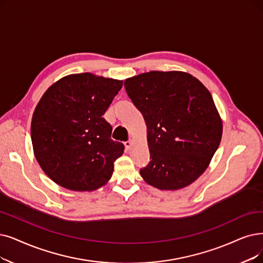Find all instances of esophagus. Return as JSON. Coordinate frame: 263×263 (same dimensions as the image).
Listing matches in <instances>:
<instances>
[{"instance_id": "34e87169", "label": "esophagus", "mask_w": 263, "mask_h": 263, "mask_svg": "<svg viewBox=\"0 0 263 263\" xmlns=\"http://www.w3.org/2000/svg\"><path fill=\"white\" fill-rule=\"evenodd\" d=\"M132 144H133V142L130 141V140H127V141H125L124 142V145H125V149L126 150H130V148H132Z\"/></svg>"}]
</instances>
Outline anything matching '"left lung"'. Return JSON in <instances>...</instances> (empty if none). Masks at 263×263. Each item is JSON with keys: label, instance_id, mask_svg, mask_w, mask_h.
Returning <instances> with one entry per match:
<instances>
[{"label": "left lung", "instance_id": "1", "mask_svg": "<svg viewBox=\"0 0 263 263\" xmlns=\"http://www.w3.org/2000/svg\"><path fill=\"white\" fill-rule=\"evenodd\" d=\"M133 103L148 128L151 161L140 175L160 190L195 181L221 141L222 122L211 92L179 71H151L125 80Z\"/></svg>", "mask_w": 263, "mask_h": 263}]
</instances>
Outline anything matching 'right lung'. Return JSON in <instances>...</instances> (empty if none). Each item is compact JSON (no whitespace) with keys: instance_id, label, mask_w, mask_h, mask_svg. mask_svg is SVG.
<instances>
[{"instance_id":"add662e5","label":"right lung","mask_w":263,"mask_h":263,"mask_svg":"<svg viewBox=\"0 0 263 263\" xmlns=\"http://www.w3.org/2000/svg\"><path fill=\"white\" fill-rule=\"evenodd\" d=\"M123 81L80 73L62 78L41 98L31 122L35 159L57 184L73 191L95 190L112 176L124 144L111 139L102 115Z\"/></svg>"}]
</instances>
